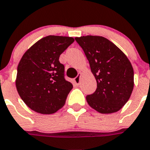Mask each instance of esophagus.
Segmentation results:
<instances>
[{
    "mask_svg": "<svg viewBox=\"0 0 150 150\" xmlns=\"http://www.w3.org/2000/svg\"><path fill=\"white\" fill-rule=\"evenodd\" d=\"M81 73L79 72L77 77L75 78V79H74V81H75L76 85H79V84H80V78H81Z\"/></svg>",
    "mask_w": 150,
    "mask_h": 150,
    "instance_id": "esophagus-1",
    "label": "esophagus"
}]
</instances>
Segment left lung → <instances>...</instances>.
<instances>
[{"mask_svg": "<svg viewBox=\"0 0 150 150\" xmlns=\"http://www.w3.org/2000/svg\"><path fill=\"white\" fill-rule=\"evenodd\" d=\"M90 64L97 89L86 97L90 107L101 114L120 110L134 85L133 69L128 58L110 40L99 36L75 37Z\"/></svg>", "mask_w": 150, "mask_h": 150, "instance_id": "left-lung-1", "label": "left lung"}]
</instances>
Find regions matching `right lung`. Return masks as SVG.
I'll return each mask as SVG.
<instances>
[{
	"label": "right lung",
	"instance_id": "obj_1",
	"mask_svg": "<svg viewBox=\"0 0 150 150\" xmlns=\"http://www.w3.org/2000/svg\"><path fill=\"white\" fill-rule=\"evenodd\" d=\"M74 41L69 36H47L22 56L17 66L16 87L31 110L51 114L64 106L73 85L65 79V67L59 59Z\"/></svg>",
	"mask_w": 150,
	"mask_h": 150
}]
</instances>
